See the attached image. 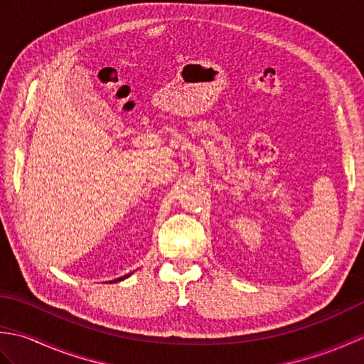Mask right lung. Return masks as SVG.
<instances>
[{
	"instance_id": "1",
	"label": "right lung",
	"mask_w": 364,
	"mask_h": 364,
	"mask_svg": "<svg viewBox=\"0 0 364 364\" xmlns=\"http://www.w3.org/2000/svg\"><path fill=\"white\" fill-rule=\"evenodd\" d=\"M131 274H128V275H123V277H120V278H117V280H114V282H111V283H115V282H122V280H125V278H128Z\"/></svg>"
}]
</instances>
